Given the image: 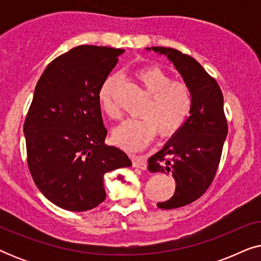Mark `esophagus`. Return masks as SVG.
I'll use <instances>...</instances> for the list:
<instances>
[{
  "mask_svg": "<svg viewBox=\"0 0 261 261\" xmlns=\"http://www.w3.org/2000/svg\"><path fill=\"white\" fill-rule=\"evenodd\" d=\"M132 160H133V166L135 169H140V170L147 169V164H146V160L144 159V156L133 155L132 156Z\"/></svg>",
  "mask_w": 261,
  "mask_h": 261,
  "instance_id": "obj_1",
  "label": "esophagus"
}]
</instances>
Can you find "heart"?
I'll return each instance as SVG.
<instances>
[{
    "label": "heart",
    "mask_w": 261,
    "mask_h": 261,
    "mask_svg": "<svg viewBox=\"0 0 261 261\" xmlns=\"http://www.w3.org/2000/svg\"><path fill=\"white\" fill-rule=\"evenodd\" d=\"M138 80L149 95L141 110V117L128 119L113 130V139L121 147L137 151L154 138L171 137L183 127L192 109V94L183 82H174L158 66H146L137 71ZM119 76L109 74L98 90L102 108L110 117H119L120 108L115 98Z\"/></svg>",
    "instance_id": "b5f03b06"
}]
</instances>
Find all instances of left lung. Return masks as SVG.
<instances>
[{"label":"left lung","mask_w":261,"mask_h":261,"mask_svg":"<svg viewBox=\"0 0 261 261\" xmlns=\"http://www.w3.org/2000/svg\"><path fill=\"white\" fill-rule=\"evenodd\" d=\"M165 56L192 94V109L183 127L148 159L151 172L172 173L176 190L160 209L190 204L206 191L215 177L228 127L222 91L213 77L192 57L170 47H146Z\"/></svg>","instance_id":"obj_1"}]
</instances>
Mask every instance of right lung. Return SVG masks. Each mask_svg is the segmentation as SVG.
I'll use <instances>...</instances> for the list:
<instances>
[{
  "label": "right lung",
  "instance_id": "right-lung-1",
  "mask_svg": "<svg viewBox=\"0 0 261 261\" xmlns=\"http://www.w3.org/2000/svg\"><path fill=\"white\" fill-rule=\"evenodd\" d=\"M124 52L82 45L49 63L24 121L27 162L41 194L59 208L87 212L105 201L103 177L129 167L122 149L105 144L98 90Z\"/></svg>",
  "mask_w": 261,
  "mask_h": 261
}]
</instances>
